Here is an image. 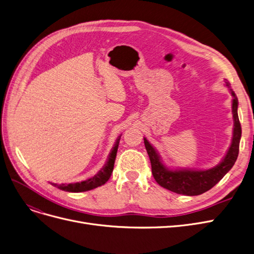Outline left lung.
<instances>
[{"label":"left lung","instance_id":"left-lung-1","mask_svg":"<svg viewBox=\"0 0 254 254\" xmlns=\"http://www.w3.org/2000/svg\"><path fill=\"white\" fill-rule=\"evenodd\" d=\"M225 84L230 89L232 96V115H233V132L231 145L225 157L220 164L212 169L204 171L194 170H170L165 165L147 138L144 143L151 161L152 174L157 184L171 191L186 196H197L215 187L225 176L227 172L233 167L239 155V146L242 135V128L238 116V98L230 88V83L225 79Z\"/></svg>","mask_w":254,"mask_h":254}]
</instances>
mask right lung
<instances>
[{
  "mask_svg": "<svg viewBox=\"0 0 254 254\" xmlns=\"http://www.w3.org/2000/svg\"><path fill=\"white\" fill-rule=\"evenodd\" d=\"M121 139V135L117 138L116 144L111 150L108 160L105 164V166L101 169V171L99 172L98 174H96L94 177L89 178L87 180L81 181V182H76V184H62V185H57V184H52L51 185L58 188L59 190H63L65 191H69V192H80V191H86V190H90L93 189H96L98 187H101L105 185L107 180L110 178L111 173H113L114 170V166H115V160H116V156H117V152H118V147H119V143Z\"/></svg>",
  "mask_w": 254,
  "mask_h": 254,
  "instance_id": "right-lung-1",
  "label": "right lung"
}]
</instances>
